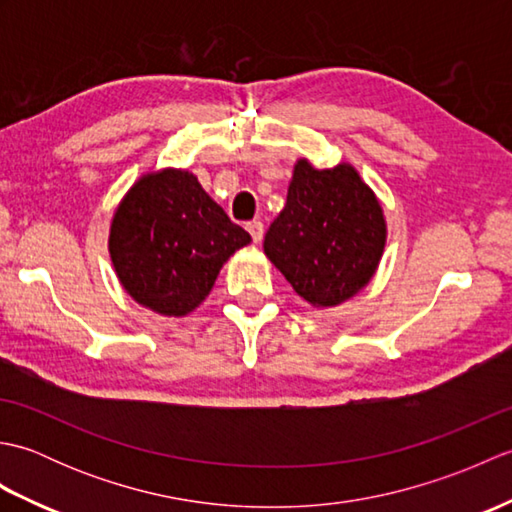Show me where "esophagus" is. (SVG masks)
<instances>
[{
	"label": "esophagus",
	"instance_id": "34e87169",
	"mask_svg": "<svg viewBox=\"0 0 512 512\" xmlns=\"http://www.w3.org/2000/svg\"><path fill=\"white\" fill-rule=\"evenodd\" d=\"M246 231L250 233V237H253V242L259 244V242H262V237H264V222H259V220L248 222Z\"/></svg>",
	"mask_w": 512,
	"mask_h": 512
}]
</instances>
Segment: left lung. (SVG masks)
Returning a JSON list of instances; mask_svg holds the SVG:
<instances>
[{
	"mask_svg": "<svg viewBox=\"0 0 512 512\" xmlns=\"http://www.w3.org/2000/svg\"><path fill=\"white\" fill-rule=\"evenodd\" d=\"M385 239L383 209L354 167L314 169L299 160L264 253L299 297L330 308L369 284Z\"/></svg>",
	"mask_w": 512,
	"mask_h": 512,
	"instance_id": "8db88e82",
	"label": "left lung"
}]
</instances>
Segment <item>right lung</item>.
<instances>
[{
  "label": "right lung",
  "instance_id": "1",
  "mask_svg": "<svg viewBox=\"0 0 512 512\" xmlns=\"http://www.w3.org/2000/svg\"><path fill=\"white\" fill-rule=\"evenodd\" d=\"M248 242L244 228L182 169L140 178L110 228V255L123 288L165 317L198 308L226 259Z\"/></svg>",
  "mask_w": 512,
  "mask_h": 512
}]
</instances>
